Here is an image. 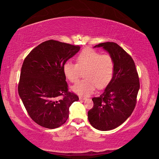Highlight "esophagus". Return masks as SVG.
Masks as SVG:
<instances>
[{
  "label": "esophagus",
  "mask_w": 159,
  "mask_h": 159,
  "mask_svg": "<svg viewBox=\"0 0 159 159\" xmlns=\"http://www.w3.org/2000/svg\"><path fill=\"white\" fill-rule=\"evenodd\" d=\"M86 99V98L85 97H83V96H79V99L80 100H83V99Z\"/></svg>",
  "instance_id": "obj_1"
}]
</instances>
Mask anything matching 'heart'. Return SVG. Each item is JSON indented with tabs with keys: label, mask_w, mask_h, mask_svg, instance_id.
Here are the masks:
<instances>
[{
	"label": "heart",
	"mask_w": 159,
	"mask_h": 159,
	"mask_svg": "<svg viewBox=\"0 0 159 159\" xmlns=\"http://www.w3.org/2000/svg\"><path fill=\"white\" fill-rule=\"evenodd\" d=\"M77 63L66 61L63 72L70 82L76 83L84 73L85 79L77 83L72 90L82 95L91 94L97 87L104 88L111 82L115 72V62L111 55H103L93 49H83L76 58Z\"/></svg>",
	"instance_id": "b5f03b06"
}]
</instances>
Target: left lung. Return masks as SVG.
<instances>
[{
  "mask_svg": "<svg viewBox=\"0 0 159 159\" xmlns=\"http://www.w3.org/2000/svg\"><path fill=\"white\" fill-rule=\"evenodd\" d=\"M94 47H103L113 57L115 72L103 93L92 98L93 106L89 110L88 119L97 129L109 131L123 124L134 111L139 79L134 60L116 43H102Z\"/></svg>",
  "mask_w": 159,
  "mask_h": 159,
  "instance_id": "8db88e82",
  "label": "left lung"
}]
</instances>
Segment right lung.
I'll use <instances>...</instances> for the list:
<instances>
[{
  "instance_id": "right-lung-1",
  "label": "right lung",
  "mask_w": 159,
  "mask_h": 159,
  "mask_svg": "<svg viewBox=\"0 0 159 159\" xmlns=\"http://www.w3.org/2000/svg\"><path fill=\"white\" fill-rule=\"evenodd\" d=\"M80 46L49 40L33 49L24 59L18 93L30 117L40 126L55 129L67 120L69 108L78 101L68 91L63 66Z\"/></svg>"
}]
</instances>
